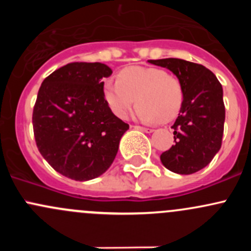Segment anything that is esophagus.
Wrapping results in <instances>:
<instances>
[{"mask_svg": "<svg viewBox=\"0 0 251 251\" xmlns=\"http://www.w3.org/2000/svg\"><path fill=\"white\" fill-rule=\"evenodd\" d=\"M135 130H140V131H143V132H147V133H151L153 132V128H148V127H143V126H138V125H133L132 126Z\"/></svg>", "mask_w": 251, "mask_h": 251, "instance_id": "34e87169", "label": "esophagus"}]
</instances>
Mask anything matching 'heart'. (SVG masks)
I'll return each instance as SVG.
<instances>
[{"label": "heart", "instance_id": "obj_1", "mask_svg": "<svg viewBox=\"0 0 251 251\" xmlns=\"http://www.w3.org/2000/svg\"><path fill=\"white\" fill-rule=\"evenodd\" d=\"M103 92L118 118H127L137 103V116L147 123L173 120L183 103V87L179 78L160 68H125L119 78L105 81Z\"/></svg>", "mask_w": 251, "mask_h": 251}]
</instances>
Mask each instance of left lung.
<instances>
[{
	"instance_id": "8db88e82",
	"label": "left lung",
	"mask_w": 251,
	"mask_h": 251,
	"mask_svg": "<svg viewBox=\"0 0 251 251\" xmlns=\"http://www.w3.org/2000/svg\"><path fill=\"white\" fill-rule=\"evenodd\" d=\"M149 63L168 68L183 87V103L174 128L175 144L160 155L166 169L191 175L204 169L222 144L225 124L224 91L212 72L201 64L178 58L151 59Z\"/></svg>"
}]
</instances>
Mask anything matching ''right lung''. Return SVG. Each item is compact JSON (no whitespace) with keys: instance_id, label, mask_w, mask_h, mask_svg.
<instances>
[{"instance_id":"1","label":"right lung","mask_w":251,"mask_h":251,"mask_svg":"<svg viewBox=\"0 0 251 251\" xmlns=\"http://www.w3.org/2000/svg\"><path fill=\"white\" fill-rule=\"evenodd\" d=\"M111 69L74 62L48 75L37 93L32 127L41 155L68 178L88 181L115 159L128 124L115 116L103 92Z\"/></svg>"}]
</instances>
